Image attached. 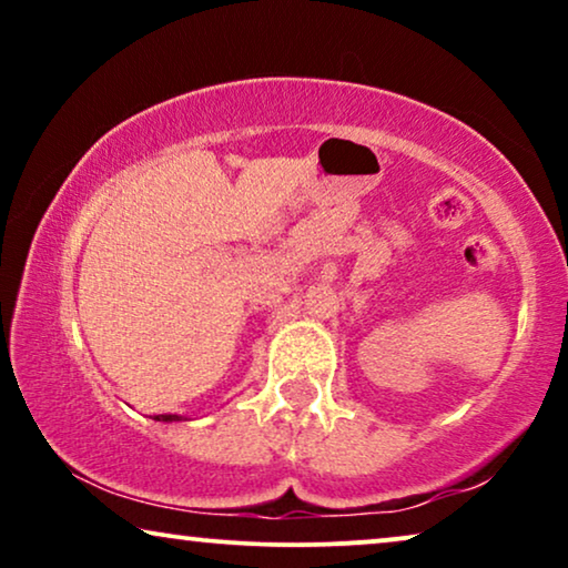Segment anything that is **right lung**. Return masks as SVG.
<instances>
[{
  "instance_id": "1",
  "label": "right lung",
  "mask_w": 568,
  "mask_h": 568,
  "mask_svg": "<svg viewBox=\"0 0 568 568\" xmlns=\"http://www.w3.org/2000/svg\"><path fill=\"white\" fill-rule=\"evenodd\" d=\"M154 422H181V416H154Z\"/></svg>"
}]
</instances>
